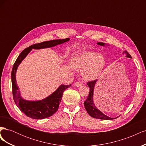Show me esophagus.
Instances as JSON below:
<instances>
[{
    "label": "esophagus",
    "mask_w": 146,
    "mask_h": 146,
    "mask_svg": "<svg viewBox=\"0 0 146 146\" xmlns=\"http://www.w3.org/2000/svg\"><path fill=\"white\" fill-rule=\"evenodd\" d=\"M83 85V83H82V82H80V81H77V82H76V83H74V86H82Z\"/></svg>",
    "instance_id": "esophagus-1"
}]
</instances>
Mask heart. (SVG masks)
Returning a JSON list of instances; mask_svg holds the SVG:
<instances>
[{
  "label": "heart",
  "instance_id": "obj_1",
  "mask_svg": "<svg viewBox=\"0 0 146 146\" xmlns=\"http://www.w3.org/2000/svg\"><path fill=\"white\" fill-rule=\"evenodd\" d=\"M72 66L77 69H83V77L86 80L98 77L104 68L105 60L102 55L94 52H85L75 56L71 60Z\"/></svg>",
  "mask_w": 146,
  "mask_h": 146
}]
</instances>
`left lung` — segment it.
I'll return each instance as SVG.
<instances>
[{
    "mask_svg": "<svg viewBox=\"0 0 146 146\" xmlns=\"http://www.w3.org/2000/svg\"><path fill=\"white\" fill-rule=\"evenodd\" d=\"M98 44L104 46L105 45V43L98 42ZM123 54H125L126 55L127 57H129V58H131V55L127 50L123 52ZM96 81L97 80H95L88 82L87 83L88 86L90 87V92H89V95L88 96V98L85 102H84V106H85V108L86 110L87 113L89 114V115H90L91 117L96 119H104V120H111V119H116V118L110 117L107 116H106L105 114H103L100 111V110L97 109V108L96 107L93 102V92H94V88L95 86V84L96 83Z\"/></svg>",
    "mask_w": 146,
    "mask_h": 146,
    "instance_id": "1",
    "label": "left lung"
}]
</instances>
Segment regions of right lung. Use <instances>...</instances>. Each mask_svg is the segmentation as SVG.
I'll use <instances>...</instances> for the list:
<instances>
[{"mask_svg":"<svg viewBox=\"0 0 146 146\" xmlns=\"http://www.w3.org/2000/svg\"><path fill=\"white\" fill-rule=\"evenodd\" d=\"M69 40V38L63 39H54V40L35 44L25 48L17 57L13 66L11 71V83L13 99L21 111L26 116L35 119H42L50 117L55 113L58 109L63 92L71 85H62L59 86L54 92L44 99L38 101H28L21 97L20 91L17 86L16 80V73L17 67L25 57L27 55L32 48L39 49L55 46L61 44Z\"/></svg>","mask_w":146,"mask_h":146,"instance_id":"1","label":"right lung"}]
</instances>
